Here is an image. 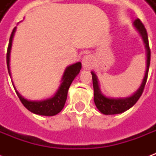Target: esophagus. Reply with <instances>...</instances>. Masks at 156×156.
<instances>
[{
  "instance_id": "obj_1",
  "label": "esophagus",
  "mask_w": 156,
  "mask_h": 156,
  "mask_svg": "<svg viewBox=\"0 0 156 156\" xmlns=\"http://www.w3.org/2000/svg\"><path fill=\"white\" fill-rule=\"evenodd\" d=\"M82 64H83V67L85 69L91 68L94 66V59L92 58V56L87 55V56L83 57V60H82Z\"/></svg>"
}]
</instances>
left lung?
<instances>
[{
    "label": "left lung",
    "instance_id": "8db88e82",
    "mask_svg": "<svg viewBox=\"0 0 156 156\" xmlns=\"http://www.w3.org/2000/svg\"><path fill=\"white\" fill-rule=\"evenodd\" d=\"M133 26H134V29L139 32V34L140 35V37L143 39L144 48L146 50V69H145L144 76L140 88H138L133 94L129 96V97H125V98L108 97V96H105L104 94H102L101 90L99 88L97 75L95 74L94 72H91L94 92V104L97 108L100 111V113L105 115L122 114L128 109H129L131 107H133L142 94L145 83H146L148 72H149V68H150V62H151V49L149 47L147 32H146V29L140 19H136L133 22Z\"/></svg>",
    "mask_w": 156,
    "mask_h": 156
}]
</instances>
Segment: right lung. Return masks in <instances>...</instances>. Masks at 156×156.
Listing matches in <instances>:
<instances>
[{
    "mask_svg": "<svg viewBox=\"0 0 156 156\" xmlns=\"http://www.w3.org/2000/svg\"><path fill=\"white\" fill-rule=\"evenodd\" d=\"M16 30V27L13 29L12 32V35H11L10 40H9L7 53H6V63H7L9 75L11 78H12V73H11V70H10V55H11L12 41H13L14 35H15ZM81 68L82 64L80 62H75L73 64L68 66L65 69L62 77L61 83H60V86H59L57 92L55 93V94L52 97L46 98V99L28 100L24 97H22V95L19 94L18 91L16 89L14 83H12V84L15 88L16 93L18 96V98H20V100L22 103V105H24L29 111L38 115L53 116V115H58L59 112H61L62 109L64 107L65 103L67 100V96H68V88L73 81V79L79 73Z\"/></svg>",
    "mask_w": 156,
    "mask_h": 156,
    "instance_id": "add662e5",
    "label": "right lung"
}]
</instances>
